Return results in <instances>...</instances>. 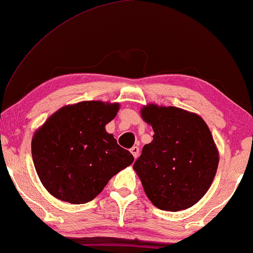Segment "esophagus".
Wrapping results in <instances>:
<instances>
[{"label":"esophagus","mask_w":253,"mask_h":253,"mask_svg":"<svg viewBox=\"0 0 253 253\" xmlns=\"http://www.w3.org/2000/svg\"><path fill=\"white\" fill-rule=\"evenodd\" d=\"M130 152H131V153H132L133 158H134V159H137V158H138V155H139V147L133 146V147L131 148V150H130Z\"/></svg>","instance_id":"1"}]
</instances>
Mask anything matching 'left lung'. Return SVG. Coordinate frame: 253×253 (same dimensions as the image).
Masks as SVG:
<instances>
[{"label":"left lung","mask_w":253,"mask_h":253,"mask_svg":"<svg viewBox=\"0 0 253 253\" xmlns=\"http://www.w3.org/2000/svg\"><path fill=\"white\" fill-rule=\"evenodd\" d=\"M140 114L154 131L133 165L145 193L162 211L189 209L210 189L219 165L209 126L199 115L177 107L150 103Z\"/></svg>","instance_id":"left-lung-1"}]
</instances>
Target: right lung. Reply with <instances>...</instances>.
<instances>
[{
  "label": "right lung",
  "instance_id": "right-lung-1",
  "mask_svg": "<svg viewBox=\"0 0 253 253\" xmlns=\"http://www.w3.org/2000/svg\"><path fill=\"white\" fill-rule=\"evenodd\" d=\"M119 103L83 101L62 107L32 138V158L41 183L55 198L71 204L94 199L133 155L106 131Z\"/></svg>",
  "mask_w": 253,
  "mask_h": 253
}]
</instances>
